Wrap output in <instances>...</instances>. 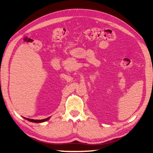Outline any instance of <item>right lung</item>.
I'll use <instances>...</instances> for the list:
<instances>
[{"instance_id":"obj_1","label":"right lung","mask_w":153,"mask_h":153,"mask_svg":"<svg viewBox=\"0 0 153 153\" xmlns=\"http://www.w3.org/2000/svg\"><path fill=\"white\" fill-rule=\"evenodd\" d=\"M25 120H27V121H31V122H34V123H42V122H45V121H48L49 119L51 118V117H49L46 119H44V120H32V119H28V118H25L24 117Z\"/></svg>"}]
</instances>
